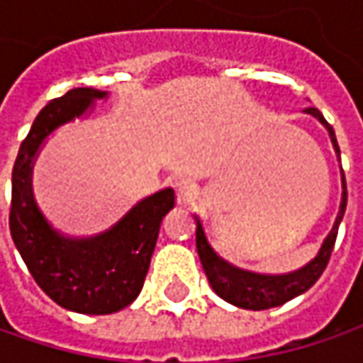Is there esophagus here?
Returning a JSON list of instances; mask_svg holds the SVG:
<instances>
[{
	"instance_id": "esophagus-1",
	"label": "esophagus",
	"mask_w": 363,
	"mask_h": 363,
	"mask_svg": "<svg viewBox=\"0 0 363 363\" xmlns=\"http://www.w3.org/2000/svg\"><path fill=\"white\" fill-rule=\"evenodd\" d=\"M175 194H177V203H182V206H188L198 196H200V188H198V184L194 182V179H189V177H182V179H177L175 182Z\"/></svg>"
}]
</instances>
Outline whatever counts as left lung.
I'll return each instance as SVG.
<instances>
[{"instance_id": "1", "label": "left lung", "mask_w": 363, "mask_h": 363, "mask_svg": "<svg viewBox=\"0 0 363 363\" xmlns=\"http://www.w3.org/2000/svg\"><path fill=\"white\" fill-rule=\"evenodd\" d=\"M305 113L315 117L321 125H325L329 137H331V143H333V149H335V153L340 157V145H337L333 127L319 113V108L309 106V108H305ZM345 203H347V189H345V175H343L342 169V203H340V212H337L333 228L321 244L317 257L309 264H305L299 271L286 272V274H260V272L244 271V269H238V267L230 264L228 260H224L212 248V244H210L206 232H203L202 220L196 216V222H198L196 246H198V255H200V260H202L203 271H206V277H208L210 285L214 289V293L218 297L232 303V305L240 307V309H252V311L279 307L286 301L299 297L301 293H305L307 289H311L317 283V279L323 274L325 267H328L333 244H335V238H337L340 224H342L343 214H345Z\"/></svg>"}]
</instances>
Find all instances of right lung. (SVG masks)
Returning a JSON list of instances; mask_svg holds the SVG:
<instances>
[{
    "instance_id": "add662e5",
    "label": "right lung",
    "mask_w": 363,
    "mask_h": 363,
    "mask_svg": "<svg viewBox=\"0 0 363 363\" xmlns=\"http://www.w3.org/2000/svg\"><path fill=\"white\" fill-rule=\"evenodd\" d=\"M108 92L72 89L50 101L35 117L11 172L9 230L40 289L68 311L117 313L131 305L145 283L163 216L174 208L175 191L165 188L133 206L119 222L91 238L56 232L35 206L32 169L44 139L60 125L86 115Z\"/></svg>"
}]
</instances>
